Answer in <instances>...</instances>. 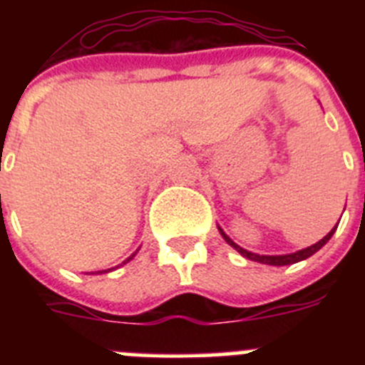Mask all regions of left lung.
I'll return each instance as SVG.
<instances>
[{
  "label": "left lung",
  "mask_w": 365,
  "mask_h": 365,
  "mask_svg": "<svg viewBox=\"0 0 365 365\" xmlns=\"http://www.w3.org/2000/svg\"><path fill=\"white\" fill-rule=\"evenodd\" d=\"M338 222H340V221H338ZM336 227H338V225H336ZM336 227H334L333 230L329 232V234L325 235V237H322V240L318 241V243L311 245V247H307V248H302V250H298V252L283 254V256H265V254H256V252H250V250H245L243 247H240V245H237V243H234V241H232L230 237H228V235L225 234V230H222L221 227H217V228H219V234L222 235V240L227 241V243L230 245V247H234L235 250H237V252H240L243 257H247V259L257 261V263H263V265L283 267V265H292V263H298V261L307 259V257H311L312 254L318 252V250H320V248L324 247V245L327 243V241L331 240V237H333V234H334V232H336Z\"/></svg>",
  "instance_id": "left-lung-1"
}]
</instances>
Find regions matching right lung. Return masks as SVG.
<instances>
[{"instance_id": "right-lung-1", "label": "right lung", "mask_w": 365, "mask_h": 365, "mask_svg": "<svg viewBox=\"0 0 365 365\" xmlns=\"http://www.w3.org/2000/svg\"><path fill=\"white\" fill-rule=\"evenodd\" d=\"M137 252H138V250H137ZM137 252H135V254H137ZM135 254H131V256H130V257H128V259H125V261H124V263H122V265H125V263H128V261H131V259H133V257H135ZM109 270H115V269H108V270H98V272H96V274H102V272H109Z\"/></svg>"}]
</instances>
